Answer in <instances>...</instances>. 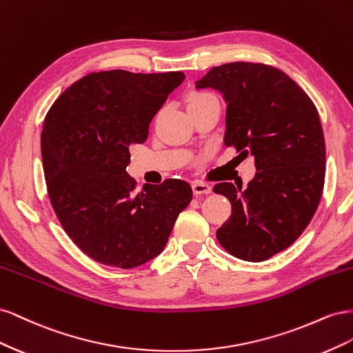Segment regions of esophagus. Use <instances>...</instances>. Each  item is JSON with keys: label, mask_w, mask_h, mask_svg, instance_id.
I'll return each instance as SVG.
<instances>
[{"label": "esophagus", "mask_w": 353, "mask_h": 353, "mask_svg": "<svg viewBox=\"0 0 353 353\" xmlns=\"http://www.w3.org/2000/svg\"><path fill=\"white\" fill-rule=\"evenodd\" d=\"M191 187H193V193L196 196L212 193V187L209 184H206V183H201V181H194L193 185H191Z\"/></svg>", "instance_id": "34e87169"}]
</instances>
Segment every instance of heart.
<instances>
[{
    "instance_id": "1",
    "label": "heart",
    "mask_w": 353,
    "mask_h": 353,
    "mask_svg": "<svg viewBox=\"0 0 353 353\" xmlns=\"http://www.w3.org/2000/svg\"><path fill=\"white\" fill-rule=\"evenodd\" d=\"M212 95H209V94H205V92H193L188 97V105H193V104H197V103H200V101H203V100H208V99H210Z\"/></svg>"
}]
</instances>
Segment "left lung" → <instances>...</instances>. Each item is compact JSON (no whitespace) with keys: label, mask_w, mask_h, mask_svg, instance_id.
<instances>
[{"label":"left lung","mask_w":353,"mask_h":353,"mask_svg":"<svg viewBox=\"0 0 353 353\" xmlns=\"http://www.w3.org/2000/svg\"><path fill=\"white\" fill-rule=\"evenodd\" d=\"M227 104L225 145L254 157L256 175L241 190L221 183L213 191L232 206L216 231L231 254L262 262L293 244L319 205L325 143L318 110L287 74L262 63H227L194 82Z\"/></svg>","instance_id":"left-lung-1"}]
</instances>
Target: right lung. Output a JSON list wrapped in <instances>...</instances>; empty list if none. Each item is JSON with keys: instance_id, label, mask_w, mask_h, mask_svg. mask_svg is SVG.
I'll use <instances>...</instances> for the list:
<instances>
[{"instance_id": "right-lung-1", "label": "right lung", "mask_w": 353, "mask_h": 353, "mask_svg": "<svg viewBox=\"0 0 353 353\" xmlns=\"http://www.w3.org/2000/svg\"><path fill=\"white\" fill-rule=\"evenodd\" d=\"M183 72L91 73L51 105L41 132L48 196L78 248L103 265L130 270L162 253L190 184L166 179L135 193L130 147L144 143L154 114Z\"/></svg>"}]
</instances>
